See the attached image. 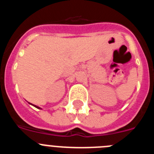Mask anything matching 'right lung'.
<instances>
[{
  "mask_svg": "<svg viewBox=\"0 0 154 154\" xmlns=\"http://www.w3.org/2000/svg\"><path fill=\"white\" fill-rule=\"evenodd\" d=\"M31 105H32V104H31ZM33 106H35V107H36V108H38V109H40V107L37 106H35V105H33Z\"/></svg>",
  "mask_w": 154,
  "mask_h": 154,
  "instance_id": "right-lung-1",
  "label": "right lung"
}]
</instances>
